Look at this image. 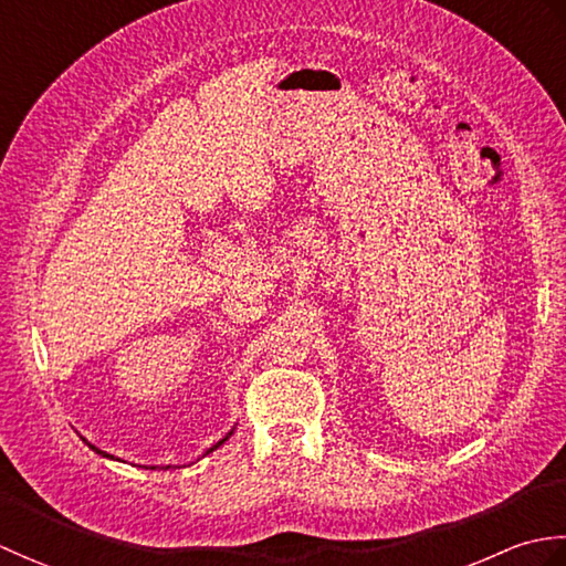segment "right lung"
Returning <instances> with one entry per match:
<instances>
[{
    "mask_svg": "<svg viewBox=\"0 0 566 566\" xmlns=\"http://www.w3.org/2000/svg\"><path fill=\"white\" fill-rule=\"evenodd\" d=\"M233 430H235V428H231V432H228V436H226V438H221L219 442H216V444H213V448H209V450H207V454H209V452H213L216 448H221V444H223V442H226L228 438H231V436H233ZM82 440H84V438H82ZM84 442H87V440H84ZM87 444H90V450H94V452H97V454L106 457V460H116V457H114V454H109V452H104V450H99V448H97V444H92V442H87ZM146 469H158V467H155V464H153V467H146ZM160 469H170V464H167V467H160Z\"/></svg>",
    "mask_w": 566,
    "mask_h": 566,
    "instance_id": "obj_1",
    "label": "right lung"
}]
</instances>
